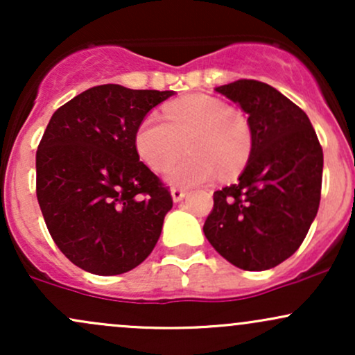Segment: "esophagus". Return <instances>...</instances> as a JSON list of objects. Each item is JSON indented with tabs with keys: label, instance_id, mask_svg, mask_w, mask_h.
I'll return each instance as SVG.
<instances>
[{
	"label": "esophagus",
	"instance_id": "esophagus-1",
	"mask_svg": "<svg viewBox=\"0 0 355 355\" xmlns=\"http://www.w3.org/2000/svg\"><path fill=\"white\" fill-rule=\"evenodd\" d=\"M185 197H187V190L172 189V198H173V202H182Z\"/></svg>",
	"mask_w": 355,
	"mask_h": 355
}]
</instances>
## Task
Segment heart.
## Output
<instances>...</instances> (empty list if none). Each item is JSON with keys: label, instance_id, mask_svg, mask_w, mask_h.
Returning <instances> with one entry per match:
<instances>
[{"label": "heart", "instance_id": "heart-1", "mask_svg": "<svg viewBox=\"0 0 355 355\" xmlns=\"http://www.w3.org/2000/svg\"><path fill=\"white\" fill-rule=\"evenodd\" d=\"M187 140L189 155L175 164L173 158ZM133 144L138 157L155 172H165L166 183L191 189L237 173L252 148L247 121L225 101L209 95H190L165 108V116L148 113L137 126Z\"/></svg>", "mask_w": 355, "mask_h": 355}]
</instances>
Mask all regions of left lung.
Instances as JSON below:
<instances>
[{
	"label": "left lung",
	"instance_id": "8db88e82",
	"mask_svg": "<svg viewBox=\"0 0 355 355\" xmlns=\"http://www.w3.org/2000/svg\"><path fill=\"white\" fill-rule=\"evenodd\" d=\"M215 92L247 113L252 148L239 182L214 193L203 234L235 267L268 270L294 254L311 229L324 153L309 116L270 85L239 80Z\"/></svg>",
	"mask_w": 355,
	"mask_h": 355
}]
</instances>
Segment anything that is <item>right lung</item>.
<instances>
[{"mask_svg": "<svg viewBox=\"0 0 355 355\" xmlns=\"http://www.w3.org/2000/svg\"><path fill=\"white\" fill-rule=\"evenodd\" d=\"M175 92L100 85L53 113L36 152V197L70 262L95 275L132 270L152 254L170 191L140 162L137 126Z\"/></svg>", "mask_w": 355, "mask_h": 355, "instance_id": "add662e5", "label": "right lung"}]
</instances>
